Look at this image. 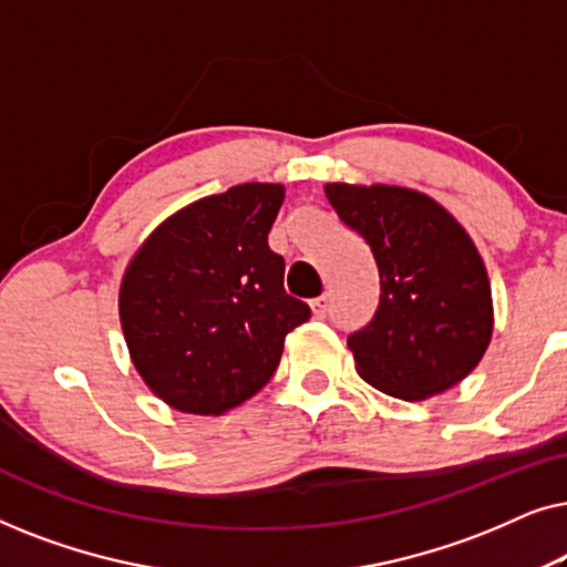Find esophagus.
<instances>
[{"instance_id": "esophagus-1", "label": "esophagus", "mask_w": 567, "mask_h": 567, "mask_svg": "<svg viewBox=\"0 0 567 567\" xmlns=\"http://www.w3.org/2000/svg\"><path fill=\"white\" fill-rule=\"evenodd\" d=\"M312 312H315V317H328V312H330V297L328 293H322V297H317V299H312Z\"/></svg>"}]
</instances>
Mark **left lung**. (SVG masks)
Returning <instances> with one entry per match:
<instances>
[{
    "label": "left lung",
    "mask_w": 567,
    "mask_h": 567,
    "mask_svg": "<svg viewBox=\"0 0 567 567\" xmlns=\"http://www.w3.org/2000/svg\"><path fill=\"white\" fill-rule=\"evenodd\" d=\"M340 221L371 247L379 305L348 336L363 382L425 400L462 382L493 336L483 258L436 200L394 185H324Z\"/></svg>",
    "instance_id": "obj_1"
}]
</instances>
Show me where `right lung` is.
<instances>
[{
  "label": "right lung",
  "mask_w": 567,
  "mask_h": 567,
  "mask_svg": "<svg viewBox=\"0 0 567 567\" xmlns=\"http://www.w3.org/2000/svg\"><path fill=\"white\" fill-rule=\"evenodd\" d=\"M284 185L245 183L169 216L121 284V324L146 386L183 413L221 415L274 377L309 307L284 289L268 231Z\"/></svg>",
  "instance_id": "obj_1"
}]
</instances>
